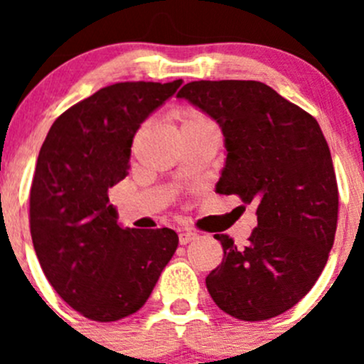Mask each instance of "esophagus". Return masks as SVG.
<instances>
[{
  "mask_svg": "<svg viewBox=\"0 0 364 364\" xmlns=\"http://www.w3.org/2000/svg\"><path fill=\"white\" fill-rule=\"evenodd\" d=\"M197 237H199V234L193 232V230H181V232H179V243L188 245L192 243V241H196Z\"/></svg>",
  "mask_w": 364,
  "mask_h": 364,
  "instance_id": "1",
  "label": "esophagus"
}]
</instances>
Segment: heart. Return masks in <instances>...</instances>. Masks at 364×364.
Returning <instances> with one entry per match:
<instances>
[{"label":"heart","instance_id":"b5f03b06","mask_svg":"<svg viewBox=\"0 0 364 364\" xmlns=\"http://www.w3.org/2000/svg\"><path fill=\"white\" fill-rule=\"evenodd\" d=\"M178 121H179V128H186V127H193V124L205 123L208 119L197 111H183L178 116Z\"/></svg>","mask_w":364,"mask_h":364}]
</instances>
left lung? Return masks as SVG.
Segmentation results:
<instances>
[{"label": "left lung", "mask_w": 364, "mask_h": 364, "mask_svg": "<svg viewBox=\"0 0 364 364\" xmlns=\"http://www.w3.org/2000/svg\"><path fill=\"white\" fill-rule=\"evenodd\" d=\"M178 98L222 128L216 193L257 204L247 247L215 234L223 260L205 287L232 317H277L314 287L335 241L338 186L324 134L314 116L257 80H196Z\"/></svg>", "instance_id": "1"}]
</instances>
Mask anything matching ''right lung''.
Returning <instances> with one entry per match:
<instances>
[{
    "label": "right lung",
    "instance_id": "1",
    "mask_svg": "<svg viewBox=\"0 0 364 364\" xmlns=\"http://www.w3.org/2000/svg\"><path fill=\"white\" fill-rule=\"evenodd\" d=\"M181 84L102 87L61 114L40 148L29 193L33 247L54 291L91 321H119L144 306L178 248L167 227L121 225L109 188L127 178L135 132Z\"/></svg>",
    "mask_w": 364,
    "mask_h": 364
}]
</instances>
